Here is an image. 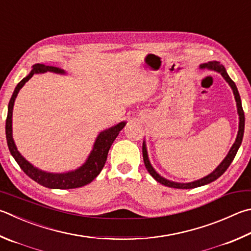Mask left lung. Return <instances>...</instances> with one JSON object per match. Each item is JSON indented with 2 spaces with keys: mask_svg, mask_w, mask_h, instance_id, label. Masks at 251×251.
Here are the masks:
<instances>
[{
  "mask_svg": "<svg viewBox=\"0 0 251 251\" xmlns=\"http://www.w3.org/2000/svg\"><path fill=\"white\" fill-rule=\"evenodd\" d=\"M201 69H209L216 72H220L222 75L223 78L226 80V82H228V84L230 85L231 90H233V93L235 95V100H236V104H237V112H238L239 115V128H238V134H237V137L234 145L231 146V148L229 150V152L227 153V156L225 157L224 160H223L220 166H218L215 170H214L212 173H209L208 176L202 177V179L193 181V182H189V183H177V182H173V181H169L162 177L160 175H158L156 172V170L153 169L152 166L150 165V161L148 159V153H147V148H146V143L144 141L143 144V157H144V162H145V167L146 169L148 170V172L150 173L154 180L158 181L159 183H161L166 186H169V188H175V189H193V188H198V186H202L205 184L211 183V182L215 181L216 179H218L223 173H224L227 168L230 166V163L233 162L234 158L236 156L237 151L241 145V141H243V137H244V130H245V114H244V110L243 106H241V100L239 97L238 90H237V86L235 84V82L229 78V75H227L226 69L224 68V66L221 65L218 61H209L207 63H203V65L200 66Z\"/></svg>",
  "mask_w": 251,
  "mask_h": 251,
  "instance_id": "8db88e82",
  "label": "left lung"
}]
</instances>
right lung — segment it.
<instances>
[{
    "label": "right lung",
    "mask_w": 251,
    "mask_h": 251,
    "mask_svg": "<svg viewBox=\"0 0 251 251\" xmlns=\"http://www.w3.org/2000/svg\"><path fill=\"white\" fill-rule=\"evenodd\" d=\"M47 71L54 72V74H61V75L66 74V72L62 69H60V68L52 67V66H45V65H42V63H37V65L33 66V70L30 71V74L27 76H25V78L16 85L14 92H13L10 103H8V111H7L6 124H5V134H6L8 149H10L11 154L14 157L15 161L18 163V166L21 167V169L24 171L26 175L30 177V179H33L40 185L46 186V188H49V189H62V190L81 188V186H84L86 184L91 183V182H92L95 177L100 175V172L102 171L103 167L106 162L108 150H110L113 141L115 140L117 135L120 134V131L124 128L126 123L121 122L120 124L101 131L93 145L92 151H91L88 159H86V161L79 168V169H75V171H70L66 173H50L34 167L20 153V151H18L15 146L14 139H13V135H12L13 106H14L15 99L17 97L18 92H20V90L23 88V85H24L34 75L44 74V72H47Z\"/></svg>",
    "instance_id": "1"
}]
</instances>
